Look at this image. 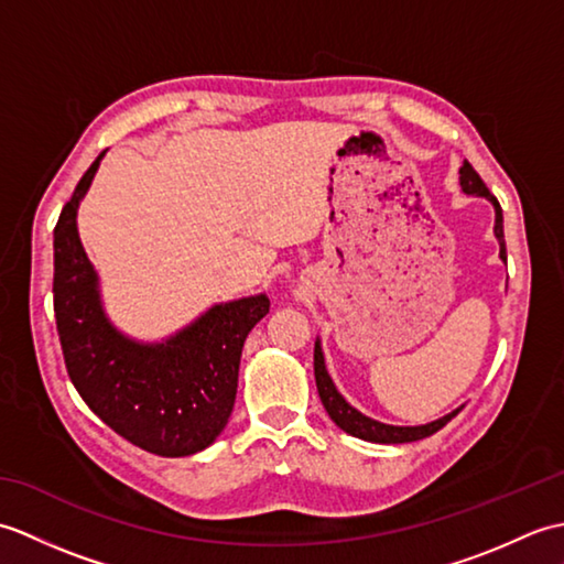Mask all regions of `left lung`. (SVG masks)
<instances>
[{"label":"left lung","instance_id":"1","mask_svg":"<svg viewBox=\"0 0 564 564\" xmlns=\"http://www.w3.org/2000/svg\"><path fill=\"white\" fill-rule=\"evenodd\" d=\"M460 191L465 196L487 198L495 206V237L499 242V259L507 261L505 218H501V206H499V200L489 194V188L485 186L480 174L473 170L470 162H463V166H460ZM315 380H317L319 400H322V404H325V410L332 416V422L337 424L341 431H346V434L370 441V443H412L419 438H426L431 434H436L438 429L446 426L451 419L463 410V406H458V410H453L446 416L436 419V422L419 424V426H394V424H382V422H378V419H370V416L358 412L356 406L346 402L344 394L337 390V386H334L332 376L327 373L325 354H322L319 339L315 341Z\"/></svg>","mask_w":564,"mask_h":564}]
</instances>
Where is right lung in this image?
Listing matches in <instances>:
<instances>
[{
  "mask_svg": "<svg viewBox=\"0 0 564 564\" xmlns=\"http://www.w3.org/2000/svg\"><path fill=\"white\" fill-rule=\"evenodd\" d=\"M104 154L79 178L55 225L53 303L67 373L118 436L164 458L194 455L230 419L245 339L271 303L267 293L218 303L162 341H140L118 329L77 230L79 203Z\"/></svg>",
  "mask_w": 564,
  "mask_h": 564,
  "instance_id": "right-lung-1",
  "label": "right lung"
}]
</instances>
